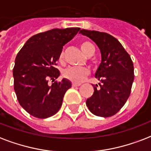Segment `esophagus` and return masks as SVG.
Here are the masks:
<instances>
[{"instance_id":"1","label":"esophagus","mask_w":151,"mask_h":151,"mask_svg":"<svg viewBox=\"0 0 151 151\" xmlns=\"http://www.w3.org/2000/svg\"><path fill=\"white\" fill-rule=\"evenodd\" d=\"M81 84H78V83H73L72 84V86L73 87H77V86H80Z\"/></svg>"}]
</instances>
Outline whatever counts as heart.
<instances>
[{
	"mask_svg": "<svg viewBox=\"0 0 151 151\" xmlns=\"http://www.w3.org/2000/svg\"><path fill=\"white\" fill-rule=\"evenodd\" d=\"M80 47L82 50V52L88 57L93 55L94 51H95L94 46L88 41H83L81 42ZM63 59H64V53L61 52L59 57H58V61L60 63H63ZM89 73L90 72L87 68L70 67L63 71V75L64 78L72 82L81 83L89 75Z\"/></svg>",
	"mask_w": 151,
	"mask_h": 151,
	"instance_id": "b5f03b06",
	"label": "heart"
}]
</instances>
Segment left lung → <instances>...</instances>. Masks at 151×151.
<instances>
[{
  "label": "left lung",
  "mask_w": 151,
  "mask_h": 151,
  "mask_svg": "<svg viewBox=\"0 0 151 151\" xmlns=\"http://www.w3.org/2000/svg\"><path fill=\"white\" fill-rule=\"evenodd\" d=\"M81 34L90 38L100 48L101 63L95 73L101 83L94 86L93 96L86 105L95 116L109 117L122 109L129 97L134 81V65L121 43L111 35L82 29Z\"/></svg>",
  "instance_id": "obj_1"
}]
</instances>
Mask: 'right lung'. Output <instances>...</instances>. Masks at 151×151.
<instances>
[{
  "mask_svg": "<svg viewBox=\"0 0 151 151\" xmlns=\"http://www.w3.org/2000/svg\"><path fill=\"white\" fill-rule=\"evenodd\" d=\"M80 29L55 28L35 35L17 54L13 68L14 90L19 104L30 115L45 119L60 109L71 82L63 78L49 86L48 79L60 75L55 68L59 55Z\"/></svg>",
  "mask_w": 151,
  "mask_h": 151,
  "instance_id": "right-lung-1",
  "label": "right lung"
}]
</instances>
